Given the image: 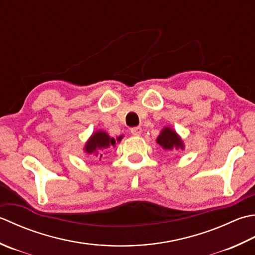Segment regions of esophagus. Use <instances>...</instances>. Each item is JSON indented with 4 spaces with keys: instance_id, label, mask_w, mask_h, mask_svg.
<instances>
[{
    "instance_id": "esophagus-1",
    "label": "esophagus",
    "mask_w": 255,
    "mask_h": 255,
    "mask_svg": "<svg viewBox=\"0 0 255 255\" xmlns=\"http://www.w3.org/2000/svg\"><path fill=\"white\" fill-rule=\"evenodd\" d=\"M130 131L133 136H139V134H141L142 129H141V127H133L130 129Z\"/></svg>"
}]
</instances>
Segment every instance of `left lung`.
<instances>
[{
  "label": "left lung",
  "instance_id": "left-lung-1",
  "mask_svg": "<svg viewBox=\"0 0 255 255\" xmlns=\"http://www.w3.org/2000/svg\"><path fill=\"white\" fill-rule=\"evenodd\" d=\"M157 142L160 144L163 149H170V150L172 148L183 149V144L180 137H179L170 128L163 129L161 133L159 134V137L157 138Z\"/></svg>",
  "mask_w": 255,
  "mask_h": 255
}]
</instances>
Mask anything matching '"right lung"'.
Segmentation results:
<instances>
[{
    "label": "right lung",
    "mask_w": 255,
    "mask_h": 255,
    "mask_svg": "<svg viewBox=\"0 0 255 255\" xmlns=\"http://www.w3.org/2000/svg\"><path fill=\"white\" fill-rule=\"evenodd\" d=\"M122 139H123V136H119L117 139H114L109 137L106 132L97 131L95 132L91 137V139L87 141L86 147H85V151L87 153H95L97 152V150H99V149L115 146V144H116V140L118 142L121 141ZM102 156L103 154H101L99 157Z\"/></svg>",
    "instance_id": "1"
}]
</instances>
